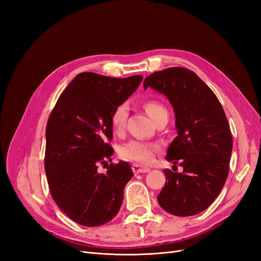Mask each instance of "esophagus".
<instances>
[{
    "label": "esophagus",
    "mask_w": 261,
    "mask_h": 261,
    "mask_svg": "<svg viewBox=\"0 0 261 261\" xmlns=\"http://www.w3.org/2000/svg\"><path fill=\"white\" fill-rule=\"evenodd\" d=\"M133 171L134 173H136V174H139V173H147L150 171L149 168H145V167H141L139 164H133Z\"/></svg>",
    "instance_id": "1"
}]
</instances>
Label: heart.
I'll use <instances>...</instances> for the list:
<instances>
[{
	"mask_svg": "<svg viewBox=\"0 0 261 261\" xmlns=\"http://www.w3.org/2000/svg\"><path fill=\"white\" fill-rule=\"evenodd\" d=\"M147 114L150 116L152 121H154L158 116H160L162 113L167 112L165 108L158 103L155 101L146 102L144 106ZM128 116V106L127 103H122L117 106L112 113L111 123L113 129L118 132L121 130L126 123ZM156 148L151 145L144 143V141L138 140H130L127 144L122 146L120 150V154L125 160L139 162V163H149L153 160Z\"/></svg>",
	"mask_w": 261,
	"mask_h": 261,
	"instance_id": "1",
	"label": "heart"
}]
</instances>
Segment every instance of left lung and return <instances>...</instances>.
I'll use <instances>...</instances> for the list:
<instances>
[{"mask_svg": "<svg viewBox=\"0 0 261 261\" xmlns=\"http://www.w3.org/2000/svg\"><path fill=\"white\" fill-rule=\"evenodd\" d=\"M163 93L175 114L177 136L165 159L179 162L183 172L164 170L165 185L156 197L163 210L177 217L206 210L223 188L228 174L233 139L217 96L192 70L170 67L144 82ZM176 167V165H173Z\"/></svg>", "mask_w": 261, "mask_h": 261, "instance_id": "1", "label": "left lung"}]
</instances>
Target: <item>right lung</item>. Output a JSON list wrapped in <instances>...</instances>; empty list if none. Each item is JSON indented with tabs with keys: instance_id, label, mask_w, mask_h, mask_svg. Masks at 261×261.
Here are the masks:
<instances>
[{
	"instance_id": "add662e5",
	"label": "right lung",
	"mask_w": 261,
	"mask_h": 261,
	"mask_svg": "<svg viewBox=\"0 0 261 261\" xmlns=\"http://www.w3.org/2000/svg\"><path fill=\"white\" fill-rule=\"evenodd\" d=\"M143 76L113 78L81 73L62 92L45 129L44 170L52 198L78 224L100 226L121 208L124 187L133 177L120 161L98 172L114 152L112 113L129 98ZM112 159H110L111 161Z\"/></svg>"
}]
</instances>
